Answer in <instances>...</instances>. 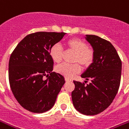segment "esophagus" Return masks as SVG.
Listing matches in <instances>:
<instances>
[{
    "mask_svg": "<svg viewBox=\"0 0 129 129\" xmlns=\"http://www.w3.org/2000/svg\"><path fill=\"white\" fill-rule=\"evenodd\" d=\"M65 80L66 81V82H70V81H72L71 79H70V78H65Z\"/></svg>",
    "mask_w": 129,
    "mask_h": 129,
    "instance_id": "esophagus-1",
    "label": "esophagus"
}]
</instances>
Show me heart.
<instances>
[{"label": "heart", "instance_id": "1", "mask_svg": "<svg viewBox=\"0 0 129 129\" xmlns=\"http://www.w3.org/2000/svg\"><path fill=\"white\" fill-rule=\"evenodd\" d=\"M66 46L70 50L76 52L73 58V62L79 63L84 67H87L91 64L93 61L94 53L90 48L87 47V44L84 41L77 38L69 39L66 42ZM49 54L51 58L54 62L60 63L63 58V50L58 44H53L50 48ZM81 71V67L78 63L68 64L61 63L56 68V71L66 78H73L79 73Z\"/></svg>", "mask_w": 129, "mask_h": 129}]
</instances>
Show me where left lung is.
Instances as JSON below:
<instances>
[{"label": "left lung", "instance_id": "1", "mask_svg": "<svg viewBox=\"0 0 129 129\" xmlns=\"http://www.w3.org/2000/svg\"><path fill=\"white\" fill-rule=\"evenodd\" d=\"M85 38L92 47V63L81 75L85 83L73 81V104L77 111L85 115H96L112 104L119 90L121 75V61L111 43L95 35Z\"/></svg>", "mask_w": 129, "mask_h": 129}]
</instances>
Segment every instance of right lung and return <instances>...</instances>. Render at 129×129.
I'll return each mask as SVG.
<instances>
[{"mask_svg": "<svg viewBox=\"0 0 129 129\" xmlns=\"http://www.w3.org/2000/svg\"><path fill=\"white\" fill-rule=\"evenodd\" d=\"M65 35L46 31L28 35L10 57L11 90L19 104L31 112L43 113L52 108L66 82L62 75L52 72L53 61L49 54L50 48ZM44 76L49 77L44 79Z\"/></svg>", "mask_w": 129, "mask_h": 129, "instance_id": "right-lung-1", "label": "right lung"}]
</instances>
